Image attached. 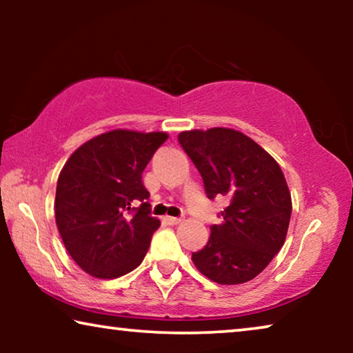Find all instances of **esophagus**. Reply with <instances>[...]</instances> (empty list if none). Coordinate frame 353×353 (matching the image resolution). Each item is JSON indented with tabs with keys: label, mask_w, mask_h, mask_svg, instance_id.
<instances>
[{
	"label": "esophagus",
	"mask_w": 353,
	"mask_h": 353,
	"mask_svg": "<svg viewBox=\"0 0 353 353\" xmlns=\"http://www.w3.org/2000/svg\"><path fill=\"white\" fill-rule=\"evenodd\" d=\"M167 221L168 225H178V223H181V219H176V216H165V219H163Z\"/></svg>",
	"instance_id": "34e87169"
}]
</instances>
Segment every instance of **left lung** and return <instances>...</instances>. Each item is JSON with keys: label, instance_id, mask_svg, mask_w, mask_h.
I'll return each instance as SVG.
<instances>
[{"label": "left lung", "instance_id": "1", "mask_svg": "<svg viewBox=\"0 0 353 353\" xmlns=\"http://www.w3.org/2000/svg\"><path fill=\"white\" fill-rule=\"evenodd\" d=\"M178 141L204 180L209 199L226 197L223 221L192 254L199 272L219 284H243L263 272L286 241L292 201L278 162L233 128L188 130Z\"/></svg>", "mask_w": 353, "mask_h": 353}]
</instances>
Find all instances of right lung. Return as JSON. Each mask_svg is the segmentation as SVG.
I'll list each match as a JSON object with an SVG mask.
<instances>
[{"label": "right lung", "mask_w": 353, "mask_h": 353, "mask_svg": "<svg viewBox=\"0 0 353 353\" xmlns=\"http://www.w3.org/2000/svg\"><path fill=\"white\" fill-rule=\"evenodd\" d=\"M167 138L165 132L110 130L81 144L62 167L56 225L67 252L90 276L114 279L143 262L161 221L149 215L141 175Z\"/></svg>", "instance_id": "add662e5"}]
</instances>
